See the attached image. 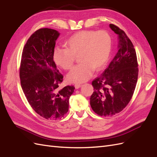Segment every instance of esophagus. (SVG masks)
Instances as JSON below:
<instances>
[{
	"mask_svg": "<svg viewBox=\"0 0 157 157\" xmlns=\"http://www.w3.org/2000/svg\"><path fill=\"white\" fill-rule=\"evenodd\" d=\"M81 86V85H80V84H75V87L76 89H79V88Z\"/></svg>",
	"mask_w": 157,
	"mask_h": 157,
	"instance_id": "obj_1",
	"label": "esophagus"
}]
</instances>
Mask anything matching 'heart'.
<instances>
[{
	"instance_id": "b5f03b06",
	"label": "heart",
	"mask_w": 157,
	"mask_h": 157,
	"mask_svg": "<svg viewBox=\"0 0 157 157\" xmlns=\"http://www.w3.org/2000/svg\"><path fill=\"white\" fill-rule=\"evenodd\" d=\"M66 48H55V63L64 70L73 66L78 55L81 63L67 75L68 81L81 83L88 81L94 70H102L109 60L111 50V38L105 30H81L75 33L65 43Z\"/></svg>"
}]
</instances>
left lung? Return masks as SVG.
Masks as SVG:
<instances>
[{
    "instance_id": "8db88e82",
    "label": "left lung",
    "mask_w": 157,
    "mask_h": 157,
    "mask_svg": "<svg viewBox=\"0 0 157 157\" xmlns=\"http://www.w3.org/2000/svg\"><path fill=\"white\" fill-rule=\"evenodd\" d=\"M118 35V51L109 67L93 80L94 92L90 98L93 111L101 117H112L122 111L131 101L138 79L135 49L124 30L110 24Z\"/></svg>"
}]
</instances>
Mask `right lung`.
<instances>
[{
  "mask_svg": "<svg viewBox=\"0 0 157 157\" xmlns=\"http://www.w3.org/2000/svg\"><path fill=\"white\" fill-rule=\"evenodd\" d=\"M59 34L48 28L36 30L25 45L19 68L21 86L29 105L47 120L60 119L67 114L75 90L73 85L59 89L63 76L53 60Z\"/></svg>",
  "mask_w": 157,
  "mask_h": 157,
  "instance_id": "add662e5",
  "label": "right lung"
}]
</instances>
